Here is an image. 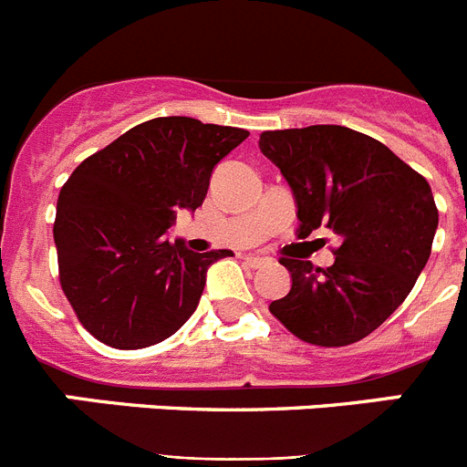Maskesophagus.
Returning a JSON list of instances; mask_svg holds the SVG:
<instances>
[{
	"instance_id": "1",
	"label": "esophagus",
	"mask_w": 467,
	"mask_h": 467,
	"mask_svg": "<svg viewBox=\"0 0 467 467\" xmlns=\"http://www.w3.org/2000/svg\"><path fill=\"white\" fill-rule=\"evenodd\" d=\"M269 259L262 257V254H245V264L247 266H253V269H257V266H262V264H266Z\"/></svg>"
}]
</instances>
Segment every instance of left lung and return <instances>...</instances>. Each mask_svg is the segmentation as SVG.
<instances>
[{
	"instance_id": "obj_1",
	"label": "left lung",
	"mask_w": 467,
	"mask_h": 467,
	"mask_svg": "<svg viewBox=\"0 0 467 467\" xmlns=\"http://www.w3.org/2000/svg\"><path fill=\"white\" fill-rule=\"evenodd\" d=\"M259 150L295 193L299 238L317 226L341 238L327 269L280 259L292 287L269 311L306 344L365 339L407 299L431 257V184L386 144L346 126L266 130Z\"/></svg>"
}]
</instances>
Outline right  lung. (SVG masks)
I'll use <instances>...</instances> for the list:
<instances>
[{
  "label": "right lung",
  "mask_w": 467,
  "mask_h": 467,
  "mask_svg": "<svg viewBox=\"0 0 467 467\" xmlns=\"http://www.w3.org/2000/svg\"><path fill=\"white\" fill-rule=\"evenodd\" d=\"M247 130L159 117L81 161L57 196L53 238L60 285L79 323L111 348H147L187 323L210 264L166 241L175 213L203 203L213 168Z\"/></svg>",
  "instance_id": "add662e5"
}]
</instances>
